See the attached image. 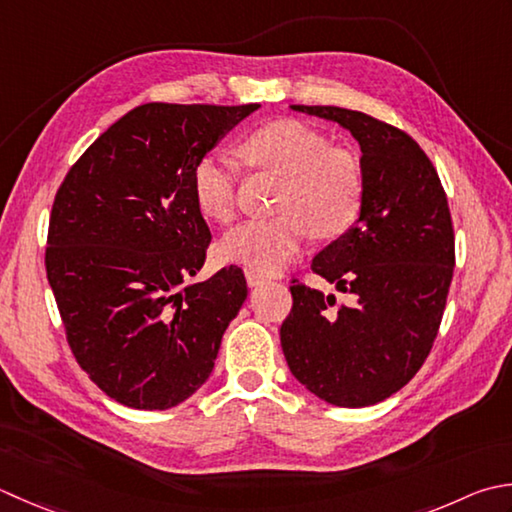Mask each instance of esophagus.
<instances>
[{
  "mask_svg": "<svg viewBox=\"0 0 512 512\" xmlns=\"http://www.w3.org/2000/svg\"><path fill=\"white\" fill-rule=\"evenodd\" d=\"M262 279H264L262 273H257V270H253V268H246V282H248V286H257L259 282H262Z\"/></svg>",
  "mask_w": 512,
  "mask_h": 512,
  "instance_id": "34e87169",
  "label": "esophagus"
}]
</instances>
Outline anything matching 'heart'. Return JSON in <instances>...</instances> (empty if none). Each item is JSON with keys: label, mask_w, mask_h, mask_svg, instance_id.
Masks as SVG:
<instances>
[{"label": "heart", "mask_w": 512, "mask_h": 512, "mask_svg": "<svg viewBox=\"0 0 512 512\" xmlns=\"http://www.w3.org/2000/svg\"><path fill=\"white\" fill-rule=\"evenodd\" d=\"M239 155L253 168L282 177L275 217L248 222L224 237L226 262L259 273H275L299 255L306 239H335L355 224L362 210L364 175L353 150L328 144L319 130L297 119H275L248 133ZM193 197L202 215L230 224L237 215V179L217 157L193 170Z\"/></svg>", "instance_id": "1"}]
</instances>
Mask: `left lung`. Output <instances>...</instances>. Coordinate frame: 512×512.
<instances>
[{
    "label": "left lung",
    "mask_w": 512,
    "mask_h": 512,
    "mask_svg": "<svg viewBox=\"0 0 512 512\" xmlns=\"http://www.w3.org/2000/svg\"><path fill=\"white\" fill-rule=\"evenodd\" d=\"M362 148L357 224L313 259L350 302L293 279L279 337L290 373L328 404L362 408L406 386L433 348L455 268V230L433 162L404 130L359 110L290 106Z\"/></svg>",
    "instance_id": "obj_1"
}]
</instances>
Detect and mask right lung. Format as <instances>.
<instances>
[{
	"instance_id": "add662e5",
	"label": "right lung",
	"mask_w": 512,
	"mask_h": 512,
	"mask_svg": "<svg viewBox=\"0 0 512 512\" xmlns=\"http://www.w3.org/2000/svg\"><path fill=\"white\" fill-rule=\"evenodd\" d=\"M257 108L137 106L86 148L57 190L48 284L77 364L119 404L173 408L213 373L248 288L237 266L186 284L210 244L193 170Z\"/></svg>"
}]
</instances>
